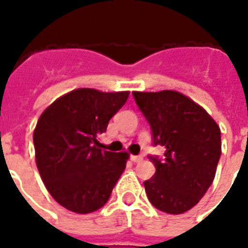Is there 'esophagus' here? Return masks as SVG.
<instances>
[{
	"label": "esophagus",
	"mask_w": 248,
	"mask_h": 248,
	"mask_svg": "<svg viewBox=\"0 0 248 248\" xmlns=\"http://www.w3.org/2000/svg\"><path fill=\"white\" fill-rule=\"evenodd\" d=\"M131 161L140 162V161H142V157H141V155H131Z\"/></svg>",
	"instance_id": "esophagus-1"
}]
</instances>
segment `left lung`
Wrapping results in <instances>:
<instances>
[{
    "label": "left lung",
    "mask_w": 248,
    "mask_h": 248,
    "mask_svg": "<svg viewBox=\"0 0 248 248\" xmlns=\"http://www.w3.org/2000/svg\"><path fill=\"white\" fill-rule=\"evenodd\" d=\"M150 125L153 145L163 157L149 155L155 174L145 180L149 202L180 215L200 202L215 179L221 155V131L205 109L178 91L132 93Z\"/></svg>",
    "instance_id": "8db88e82"
}]
</instances>
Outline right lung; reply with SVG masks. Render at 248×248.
Here are the masks:
<instances>
[{
    "label": "right lung",
    "instance_id": "add662e5",
    "mask_svg": "<svg viewBox=\"0 0 248 248\" xmlns=\"http://www.w3.org/2000/svg\"><path fill=\"white\" fill-rule=\"evenodd\" d=\"M128 96V91L78 89L39 117L33 132L36 166L48 192L66 209L86 215L108 202L128 154L100 149L98 136Z\"/></svg>",
    "mask_w": 248,
    "mask_h": 248
}]
</instances>
